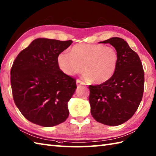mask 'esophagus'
<instances>
[{"label":"esophagus","mask_w":156,"mask_h":156,"mask_svg":"<svg viewBox=\"0 0 156 156\" xmlns=\"http://www.w3.org/2000/svg\"><path fill=\"white\" fill-rule=\"evenodd\" d=\"M86 84L84 83V82H82L81 80H76V85H77V87H80L81 85H85Z\"/></svg>","instance_id":"esophagus-1"}]
</instances>
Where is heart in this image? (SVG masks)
<instances>
[{"label":"heart","instance_id":"heart-1","mask_svg":"<svg viewBox=\"0 0 156 156\" xmlns=\"http://www.w3.org/2000/svg\"><path fill=\"white\" fill-rule=\"evenodd\" d=\"M119 58L116 49L102 44H77L70 54L62 51L58 56L61 70L68 76H74L82 71L86 80L97 84L111 79L117 69Z\"/></svg>","mask_w":156,"mask_h":156}]
</instances>
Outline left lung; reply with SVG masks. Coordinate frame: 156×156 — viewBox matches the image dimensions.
Returning <instances> with one entry per match:
<instances>
[{
	"instance_id": "obj_1",
	"label": "left lung",
	"mask_w": 156,
	"mask_h": 156,
	"mask_svg": "<svg viewBox=\"0 0 156 156\" xmlns=\"http://www.w3.org/2000/svg\"><path fill=\"white\" fill-rule=\"evenodd\" d=\"M101 43L113 46L119 62L111 79L88 87L90 112L97 122L117 126L130 119L139 107L144 90V72L139 55L123 39L112 37Z\"/></svg>"
}]
</instances>
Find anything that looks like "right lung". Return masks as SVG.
<instances>
[{
  "mask_svg": "<svg viewBox=\"0 0 156 156\" xmlns=\"http://www.w3.org/2000/svg\"><path fill=\"white\" fill-rule=\"evenodd\" d=\"M72 41L38 38L19 53L11 70L15 103L28 121L42 127L64 122L76 79L59 68L58 56Z\"/></svg>",
  "mask_w": 156,
  "mask_h": 156,
  "instance_id": "right-lung-1",
  "label": "right lung"
}]
</instances>
